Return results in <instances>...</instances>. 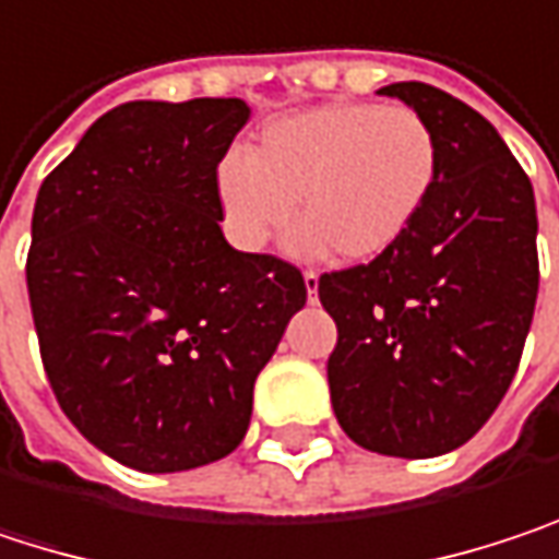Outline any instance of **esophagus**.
<instances>
[{
  "label": "esophagus",
  "instance_id": "34e87169",
  "mask_svg": "<svg viewBox=\"0 0 559 559\" xmlns=\"http://www.w3.org/2000/svg\"><path fill=\"white\" fill-rule=\"evenodd\" d=\"M302 280H306V296H309V302H314V299H318V273H314V270H306Z\"/></svg>",
  "mask_w": 559,
  "mask_h": 559
}]
</instances>
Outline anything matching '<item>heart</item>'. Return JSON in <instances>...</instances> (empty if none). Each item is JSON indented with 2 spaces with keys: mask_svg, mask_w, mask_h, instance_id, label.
Returning <instances> with one entry per match:
<instances>
[{
  "mask_svg": "<svg viewBox=\"0 0 559 559\" xmlns=\"http://www.w3.org/2000/svg\"><path fill=\"white\" fill-rule=\"evenodd\" d=\"M441 144L412 108L324 103L273 118L245 154L218 164L215 192L225 231L241 250H263L289 228L296 202L306 257L337 250L377 260L399 245L435 195Z\"/></svg>",
  "mask_w": 559,
  "mask_h": 559,
  "instance_id": "heart-1",
  "label": "heart"
}]
</instances>
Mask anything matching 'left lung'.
<instances>
[{"instance_id": "8db88e82", "label": "left lung", "mask_w": 559, "mask_h": 559, "mask_svg": "<svg viewBox=\"0 0 559 559\" xmlns=\"http://www.w3.org/2000/svg\"><path fill=\"white\" fill-rule=\"evenodd\" d=\"M438 134L441 176L389 253L318 280L337 324L328 357L344 435L425 460L466 444L515 380L537 302L534 189L499 131L428 83H392Z\"/></svg>"}]
</instances>
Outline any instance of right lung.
Returning <instances> with one entry per match:
<instances>
[{
	"label": "right lung",
	"instance_id": "obj_1",
	"mask_svg": "<svg viewBox=\"0 0 559 559\" xmlns=\"http://www.w3.org/2000/svg\"><path fill=\"white\" fill-rule=\"evenodd\" d=\"M245 99L124 103L37 189L28 299L63 415L111 460L179 473L247 435L302 273L225 241L215 174Z\"/></svg>",
	"mask_w": 559,
	"mask_h": 559
}]
</instances>
